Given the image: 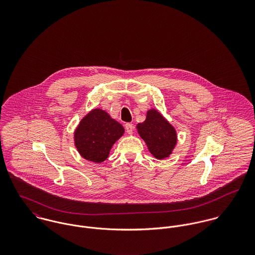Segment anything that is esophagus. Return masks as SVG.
<instances>
[{"label": "esophagus", "mask_w": 255, "mask_h": 255, "mask_svg": "<svg viewBox=\"0 0 255 255\" xmlns=\"http://www.w3.org/2000/svg\"><path fill=\"white\" fill-rule=\"evenodd\" d=\"M126 130H127V132L128 133V134H132V132H133V128H134V127H133V125H131V124H126Z\"/></svg>", "instance_id": "34e87169"}]
</instances>
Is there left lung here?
I'll use <instances>...</instances> for the list:
<instances>
[{
	"label": "left lung",
	"instance_id": "1",
	"mask_svg": "<svg viewBox=\"0 0 255 255\" xmlns=\"http://www.w3.org/2000/svg\"><path fill=\"white\" fill-rule=\"evenodd\" d=\"M137 129L149 151L157 159L167 158L177 143L175 128L156 110L147 113L145 122L138 124Z\"/></svg>",
	"mask_w": 255,
	"mask_h": 255
}]
</instances>
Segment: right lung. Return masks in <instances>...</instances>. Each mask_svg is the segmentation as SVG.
<instances>
[{"label":"right lung","instance_id":"right-lung-1","mask_svg":"<svg viewBox=\"0 0 255 255\" xmlns=\"http://www.w3.org/2000/svg\"><path fill=\"white\" fill-rule=\"evenodd\" d=\"M124 131L123 126L111 119L106 112L93 110L75 130V146L83 158L101 163L108 158L112 146Z\"/></svg>","mask_w":255,"mask_h":255}]
</instances>
